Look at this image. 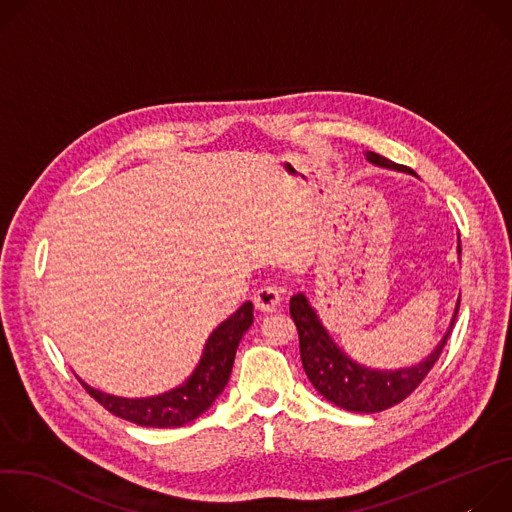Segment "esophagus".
I'll return each instance as SVG.
<instances>
[{
    "label": "esophagus",
    "mask_w": 512,
    "mask_h": 512,
    "mask_svg": "<svg viewBox=\"0 0 512 512\" xmlns=\"http://www.w3.org/2000/svg\"><path fill=\"white\" fill-rule=\"evenodd\" d=\"M281 302V296H279V289L273 287V285H263L255 291V298H253V304L259 312H275L277 306Z\"/></svg>",
    "instance_id": "esophagus-1"
}]
</instances>
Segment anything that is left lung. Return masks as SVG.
Returning <instances> with one entry per match:
<instances>
[{
    "label": "left lung",
    "instance_id": "8db88e82",
    "mask_svg": "<svg viewBox=\"0 0 512 512\" xmlns=\"http://www.w3.org/2000/svg\"><path fill=\"white\" fill-rule=\"evenodd\" d=\"M364 158L377 168L415 176L411 168L395 164L375 152H364ZM460 257L462 245L458 235V259ZM458 310L460 298L456 300V308L446 334L425 358H421L415 364H409V367L371 369L367 364H360L358 360H354L334 342L332 334L320 320L316 308L310 304L304 291L291 296L289 300V314L294 318L300 334V356L310 383L324 399H328L340 409L354 413L385 411L401 403L405 397H409L431 371L437 358H440L454 328Z\"/></svg>",
    "mask_w": 512,
    "mask_h": 512
}]
</instances>
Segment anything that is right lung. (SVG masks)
I'll return each mask as SVG.
<instances>
[{
    "instance_id": "add662e5",
    "label": "right lung",
    "mask_w": 512,
    "mask_h": 512,
    "mask_svg": "<svg viewBox=\"0 0 512 512\" xmlns=\"http://www.w3.org/2000/svg\"><path fill=\"white\" fill-rule=\"evenodd\" d=\"M253 324V304L245 302L218 324L204 342L194 371L174 389L150 397H119L91 387L87 393L113 415L143 427H180L200 417L229 383L241 338Z\"/></svg>"
}]
</instances>
